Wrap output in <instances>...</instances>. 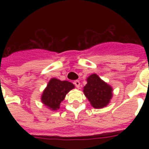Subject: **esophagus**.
<instances>
[{
  "label": "esophagus",
  "instance_id": "1",
  "mask_svg": "<svg viewBox=\"0 0 149 149\" xmlns=\"http://www.w3.org/2000/svg\"><path fill=\"white\" fill-rule=\"evenodd\" d=\"M74 84L75 85L76 87L77 88V89H79V87H80V85H81V84H80V81H74Z\"/></svg>",
  "mask_w": 149,
  "mask_h": 149
}]
</instances>
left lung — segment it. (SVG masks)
<instances>
[{
    "mask_svg": "<svg viewBox=\"0 0 149 149\" xmlns=\"http://www.w3.org/2000/svg\"><path fill=\"white\" fill-rule=\"evenodd\" d=\"M87 84L84 87V93L94 108H103L110 103L113 96V89L102 81L96 74L86 79Z\"/></svg>",
    "mask_w": 149,
    "mask_h": 149,
    "instance_id": "obj_1",
    "label": "left lung"
}]
</instances>
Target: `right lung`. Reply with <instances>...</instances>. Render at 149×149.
<instances>
[{
	"label": "right lung",
	"mask_w": 149,
	"mask_h": 149,
	"mask_svg": "<svg viewBox=\"0 0 149 149\" xmlns=\"http://www.w3.org/2000/svg\"><path fill=\"white\" fill-rule=\"evenodd\" d=\"M74 88V86L71 82L51 78L43 91L41 101L51 110H58L67 93Z\"/></svg>",
	"instance_id": "obj_1"
}]
</instances>
